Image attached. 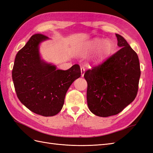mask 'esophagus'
<instances>
[{
  "mask_svg": "<svg viewBox=\"0 0 153 153\" xmlns=\"http://www.w3.org/2000/svg\"><path fill=\"white\" fill-rule=\"evenodd\" d=\"M81 74H82V77H83L85 74V68L83 67H81Z\"/></svg>",
  "mask_w": 153,
  "mask_h": 153,
  "instance_id": "esophagus-1",
  "label": "esophagus"
}]
</instances>
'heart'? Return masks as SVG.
<instances>
[{
	"label": "heart",
	"mask_w": 153,
	"mask_h": 153,
	"mask_svg": "<svg viewBox=\"0 0 153 153\" xmlns=\"http://www.w3.org/2000/svg\"><path fill=\"white\" fill-rule=\"evenodd\" d=\"M112 51L113 44L111 41L96 38L84 44L79 48L78 54L81 56H85L95 51L91 58V62L93 64H98L108 57Z\"/></svg>",
	"instance_id": "heart-1"
}]
</instances>
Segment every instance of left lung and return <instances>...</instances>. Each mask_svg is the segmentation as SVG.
<instances>
[{
    "label": "left lung",
    "mask_w": 153,
    "mask_h": 153,
    "mask_svg": "<svg viewBox=\"0 0 153 153\" xmlns=\"http://www.w3.org/2000/svg\"><path fill=\"white\" fill-rule=\"evenodd\" d=\"M121 48L99 66L85 71L87 100L94 114H118L134 101L141 76L137 53L121 35L116 34Z\"/></svg>",
    "instance_id": "1"
}]
</instances>
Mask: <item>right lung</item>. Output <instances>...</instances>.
<instances>
[{"instance_id": "right-lung-1", "label": "right lung", "mask_w": 153, "mask_h": 153, "mask_svg": "<svg viewBox=\"0 0 153 153\" xmlns=\"http://www.w3.org/2000/svg\"><path fill=\"white\" fill-rule=\"evenodd\" d=\"M48 37L35 34L16 56L12 79L16 95L25 107L37 114L53 116L62 108L67 91L81 76L78 64L67 70L41 59L39 45Z\"/></svg>"}]
</instances>
